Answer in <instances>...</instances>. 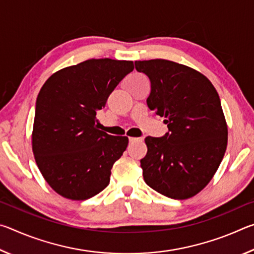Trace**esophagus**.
<instances>
[{
  "label": "esophagus",
  "instance_id": "1",
  "mask_svg": "<svg viewBox=\"0 0 254 254\" xmlns=\"http://www.w3.org/2000/svg\"><path fill=\"white\" fill-rule=\"evenodd\" d=\"M128 140H130L131 143H133V142H137V141H142L143 139H142V137H134V136H131V137H128Z\"/></svg>",
  "mask_w": 254,
  "mask_h": 254
}]
</instances>
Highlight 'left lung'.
<instances>
[{"instance_id": "obj_1", "label": "left lung", "mask_w": 254, "mask_h": 254, "mask_svg": "<svg viewBox=\"0 0 254 254\" xmlns=\"http://www.w3.org/2000/svg\"><path fill=\"white\" fill-rule=\"evenodd\" d=\"M147 75L151 92L148 107L169 132L147 136L148 152L141 159L148 186L169 198L187 199L207 186L227 147V124L220 96L207 77L166 59L135 62Z\"/></svg>"}]
</instances>
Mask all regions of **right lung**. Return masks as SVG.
<instances>
[{
    "mask_svg": "<svg viewBox=\"0 0 254 254\" xmlns=\"http://www.w3.org/2000/svg\"><path fill=\"white\" fill-rule=\"evenodd\" d=\"M133 68L131 60L89 59L56 71L41 87L32 151L41 175L60 196L85 200L110 184L112 167L128 139L98 130L96 111Z\"/></svg>",
    "mask_w": 254,
    "mask_h": 254,
    "instance_id": "right-lung-1",
    "label": "right lung"
}]
</instances>
